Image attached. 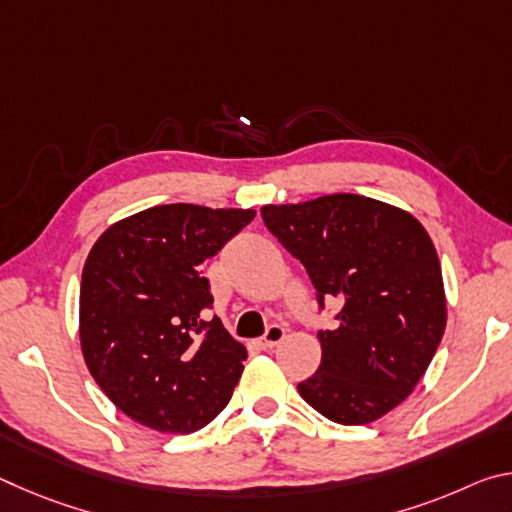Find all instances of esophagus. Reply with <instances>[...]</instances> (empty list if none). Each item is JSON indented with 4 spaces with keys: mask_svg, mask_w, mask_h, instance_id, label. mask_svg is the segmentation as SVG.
Segmentation results:
<instances>
[{
    "mask_svg": "<svg viewBox=\"0 0 512 512\" xmlns=\"http://www.w3.org/2000/svg\"><path fill=\"white\" fill-rule=\"evenodd\" d=\"M284 334H287V332H284L282 325H271L266 329V334L262 336V339H259V345H262L264 350L275 348V345L284 339Z\"/></svg>",
    "mask_w": 512,
    "mask_h": 512,
    "instance_id": "1",
    "label": "esophagus"
}]
</instances>
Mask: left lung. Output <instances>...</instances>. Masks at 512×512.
<instances>
[{
  "label": "left lung",
  "mask_w": 512,
  "mask_h": 512,
  "mask_svg": "<svg viewBox=\"0 0 512 512\" xmlns=\"http://www.w3.org/2000/svg\"><path fill=\"white\" fill-rule=\"evenodd\" d=\"M271 235L300 259L320 309L336 300L334 329H320L318 370L300 381L309 406L339 424H368L418 384L445 334L443 273L427 230L400 207L359 194L264 205Z\"/></svg>",
  "instance_id": "left-lung-1"
}]
</instances>
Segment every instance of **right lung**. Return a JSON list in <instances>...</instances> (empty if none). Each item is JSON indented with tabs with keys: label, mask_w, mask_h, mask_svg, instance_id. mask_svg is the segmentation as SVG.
Segmentation results:
<instances>
[{
	"label": "right lung",
	"mask_w": 512,
	"mask_h": 512,
	"mask_svg": "<svg viewBox=\"0 0 512 512\" xmlns=\"http://www.w3.org/2000/svg\"><path fill=\"white\" fill-rule=\"evenodd\" d=\"M253 210L173 203L128 216L92 246L81 277V348L128 418L192 433L230 402L248 352L212 309L205 262Z\"/></svg>",
	"instance_id": "add662e5"
}]
</instances>
